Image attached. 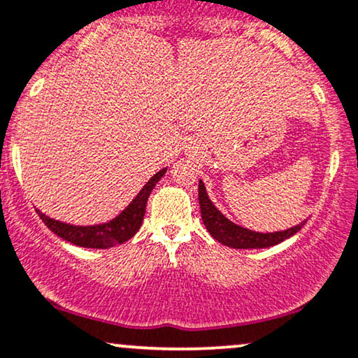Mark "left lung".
<instances>
[{
  "label": "left lung",
  "mask_w": 358,
  "mask_h": 358,
  "mask_svg": "<svg viewBox=\"0 0 358 358\" xmlns=\"http://www.w3.org/2000/svg\"><path fill=\"white\" fill-rule=\"evenodd\" d=\"M198 200H200V211L203 224L206 226L208 233L211 234L216 241H220L224 246L234 248V250H261V248H269L274 244L282 243L284 239L291 238L304 226L306 221L301 224L292 226V228L284 229V231L274 233H257L251 229L243 228L233 221H229L221 213L218 208L213 205V201L208 196L205 183H198Z\"/></svg>",
  "instance_id": "1"
}]
</instances>
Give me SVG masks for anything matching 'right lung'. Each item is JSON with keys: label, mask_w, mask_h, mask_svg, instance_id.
I'll list each match as a JSON object with an SVG mask.
<instances>
[{"label": "right lung", "mask_w": 358, "mask_h": 358, "mask_svg": "<svg viewBox=\"0 0 358 358\" xmlns=\"http://www.w3.org/2000/svg\"><path fill=\"white\" fill-rule=\"evenodd\" d=\"M165 171L166 169L157 171V173L143 185V188L140 189L137 196L129 203V206H127L125 210H122L114 220L107 221V223L74 226L49 218V216L41 213L39 210L36 211H38L39 218L44 221V224H46L54 234L66 239V241L76 244V246L92 248V250H107V248H114L117 244L129 241V239L138 231L140 226H142L143 216H145L148 196H150L155 185L160 182L162 176L165 175Z\"/></svg>", "instance_id": "obj_1"}]
</instances>
